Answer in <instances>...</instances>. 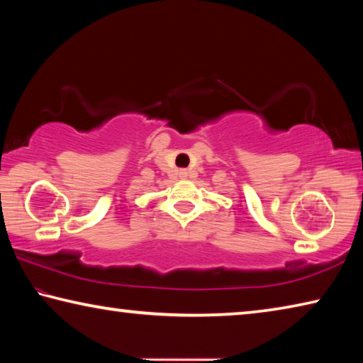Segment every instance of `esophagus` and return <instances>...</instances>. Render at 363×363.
Wrapping results in <instances>:
<instances>
[{"instance_id": "obj_1", "label": "esophagus", "mask_w": 363, "mask_h": 363, "mask_svg": "<svg viewBox=\"0 0 363 363\" xmlns=\"http://www.w3.org/2000/svg\"><path fill=\"white\" fill-rule=\"evenodd\" d=\"M179 177H181V179H187V177H189V171H187V169H181V171H179Z\"/></svg>"}]
</instances>
